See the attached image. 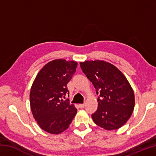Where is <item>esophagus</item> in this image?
Segmentation results:
<instances>
[{
	"label": "esophagus",
	"mask_w": 156,
	"mask_h": 156,
	"mask_svg": "<svg viewBox=\"0 0 156 156\" xmlns=\"http://www.w3.org/2000/svg\"><path fill=\"white\" fill-rule=\"evenodd\" d=\"M85 106H86L85 103H84V104H80V105H79V107H80V108H84Z\"/></svg>",
	"instance_id": "esophagus-1"
}]
</instances>
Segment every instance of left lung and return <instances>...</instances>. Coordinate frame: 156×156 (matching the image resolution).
<instances>
[{"instance_id": "obj_1", "label": "left lung", "mask_w": 156, "mask_h": 156, "mask_svg": "<svg viewBox=\"0 0 156 156\" xmlns=\"http://www.w3.org/2000/svg\"><path fill=\"white\" fill-rule=\"evenodd\" d=\"M82 70L96 89L98 108L92 118L106 130H115L125 124L132 115L135 96L127 79L110 63L101 61L80 62Z\"/></svg>"}]
</instances>
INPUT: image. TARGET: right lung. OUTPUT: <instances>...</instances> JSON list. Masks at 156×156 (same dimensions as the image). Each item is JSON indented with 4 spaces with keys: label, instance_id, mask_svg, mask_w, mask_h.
Masks as SVG:
<instances>
[{
    "label": "right lung",
    "instance_id": "add662e5",
    "mask_svg": "<svg viewBox=\"0 0 156 156\" xmlns=\"http://www.w3.org/2000/svg\"><path fill=\"white\" fill-rule=\"evenodd\" d=\"M77 65L76 62L64 59L52 60L41 68L32 84L29 96L31 112L39 127L48 133H62L77 113L68 99H62L69 94L67 84Z\"/></svg>",
    "mask_w": 156,
    "mask_h": 156
}]
</instances>
